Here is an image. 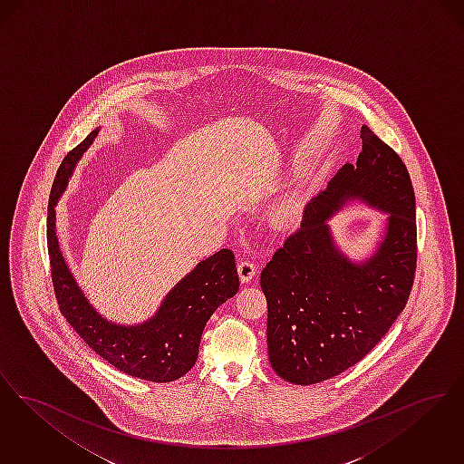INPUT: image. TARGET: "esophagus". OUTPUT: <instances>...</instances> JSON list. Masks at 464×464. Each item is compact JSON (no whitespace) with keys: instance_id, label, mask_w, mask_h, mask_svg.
I'll list each match as a JSON object with an SVG mask.
<instances>
[{"instance_id":"1","label":"esophagus","mask_w":464,"mask_h":464,"mask_svg":"<svg viewBox=\"0 0 464 464\" xmlns=\"http://www.w3.org/2000/svg\"><path fill=\"white\" fill-rule=\"evenodd\" d=\"M237 272H239V279L242 284H247L255 276H256V263L251 260H241L237 263Z\"/></svg>"}]
</instances>
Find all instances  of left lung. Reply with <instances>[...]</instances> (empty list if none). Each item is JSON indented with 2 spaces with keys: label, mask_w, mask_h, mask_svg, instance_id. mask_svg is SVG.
<instances>
[{
  "label": "left lung",
  "mask_w": 464,
  "mask_h": 464,
  "mask_svg": "<svg viewBox=\"0 0 464 464\" xmlns=\"http://www.w3.org/2000/svg\"><path fill=\"white\" fill-rule=\"evenodd\" d=\"M361 139L357 164L346 162L306 204L302 227L260 277L268 359L289 383H321L362 361L401 315L414 283L418 234L409 171L365 124ZM352 198L389 213L384 241L359 264L342 255L326 225Z\"/></svg>",
  "instance_id": "left-lung-1"
}]
</instances>
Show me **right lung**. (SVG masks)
<instances>
[{
	"label": "right lung",
	"mask_w": 464,
	"mask_h": 464,
	"mask_svg": "<svg viewBox=\"0 0 464 464\" xmlns=\"http://www.w3.org/2000/svg\"><path fill=\"white\" fill-rule=\"evenodd\" d=\"M97 135L99 128L63 158L50 192L46 241L55 296L62 315L102 359L130 376L169 383L194 367L204 325L222 303L239 291L234 253L222 249L202 260L166 295L156 315L143 324L121 325L102 317L72 277L55 230V206L76 162Z\"/></svg>",
	"instance_id": "1"
}]
</instances>
